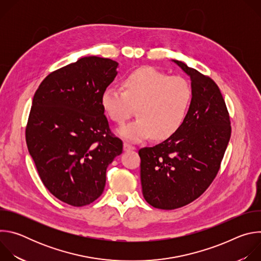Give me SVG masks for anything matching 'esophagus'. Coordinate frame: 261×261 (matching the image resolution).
Listing matches in <instances>:
<instances>
[{
	"mask_svg": "<svg viewBox=\"0 0 261 261\" xmlns=\"http://www.w3.org/2000/svg\"><path fill=\"white\" fill-rule=\"evenodd\" d=\"M135 146H133L132 144L128 143V142H124V151H131L134 150Z\"/></svg>",
	"mask_w": 261,
	"mask_h": 261,
	"instance_id": "esophagus-1",
	"label": "esophagus"
}]
</instances>
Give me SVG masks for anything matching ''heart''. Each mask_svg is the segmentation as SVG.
Masks as SVG:
<instances>
[{
	"label": "heart",
	"instance_id": "heart-1",
	"mask_svg": "<svg viewBox=\"0 0 261 261\" xmlns=\"http://www.w3.org/2000/svg\"><path fill=\"white\" fill-rule=\"evenodd\" d=\"M192 100V88L178 76L153 68L132 71L123 81V91L109 88L101 97L108 118L123 125L134 115L138 119L119 130L128 140L139 141L148 136L161 140L172 135L181 125Z\"/></svg>",
	"mask_w": 261,
	"mask_h": 261
}]
</instances>
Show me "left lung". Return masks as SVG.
Wrapping results in <instances>:
<instances>
[{"label": "left lung", "instance_id": "left-lung-1", "mask_svg": "<svg viewBox=\"0 0 261 261\" xmlns=\"http://www.w3.org/2000/svg\"><path fill=\"white\" fill-rule=\"evenodd\" d=\"M173 62L191 80L189 110L170 137L138 151L143 197L161 210L187 205L210 187L231 135L228 110L217 84L185 63Z\"/></svg>", "mask_w": 261, "mask_h": 261}]
</instances>
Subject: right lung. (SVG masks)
I'll return each mask as SVG.
<instances>
[{
	"mask_svg": "<svg viewBox=\"0 0 261 261\" xmlns=\"http://www.w3.org/2000/svg\"><path fill=\"white\" fill-rule=\"evenodd\" d=\"M118 63L85 57L64 66L37 89L25 141L46 189L61 201L84 206L103 192L106 169L122 154L101 104L117 76Z\"/></svg>",
	"mask_w": 261,
	"mask_h": 261,
	"instance_id": "right-lung-1",
	"label": "right lung"
}]
</instances>
